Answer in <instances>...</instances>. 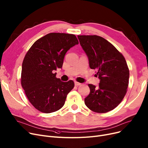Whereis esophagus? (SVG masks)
Instances as JSON below:
<instances>
[{
	"label": "esophagus",
	"instance_id": "esophagus-1",
	"mask_svg": "<svg viewBox=\"0 0 148 148\" xmlns=\"http://www.w3.org/2000/svg\"><path fill=\"white\" fill-rule=\"evenodd\" d=\"M74 84H75V86H80V85H81V83L77 82H74Z\"/></svg>",
	"mask_w": 148,
	"mask_h": 148
}]
</instances>
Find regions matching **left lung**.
<instances>
[{"instance_id": "1", "label": "left lung", "mask_w": 148, "mask_h": 148, "mask_svg": "<svg viewBox=\"0 0 148 148\" xmlns=\"http://www.w3.org/2000/svg\"><path fill=\"white\" fill-rule=\"evenodd\" d=\"M80 45L95 69L100 80L98 87L89 84L86 106L93 112L106 113L117 107L125 97L128 86L129 69L122 54L104 38L97 35H78Z\"/></svg>"}]
</instances>
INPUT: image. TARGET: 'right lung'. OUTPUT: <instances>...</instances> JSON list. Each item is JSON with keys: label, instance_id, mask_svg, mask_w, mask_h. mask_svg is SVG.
Instances as JSON below:
<instances>
[{"label": "right lung", "instance_id": "add662e5", "mask_svg": "<svg viewBox=\"0 0 148 148\" xmlns=\"http://www.w3.org/2000/svg\"><path fill=\"white\" fill-rule=\"evenodd\" d=\"M78 44L74 35L50 33L36 41L27 52L21 83L30 103L39 111L50 113L64 106L74 83L62 82L53 71L62 68L66 53Z\"/></svg>", "mask_w": 148, "mask_h": 148}]
</instances>
